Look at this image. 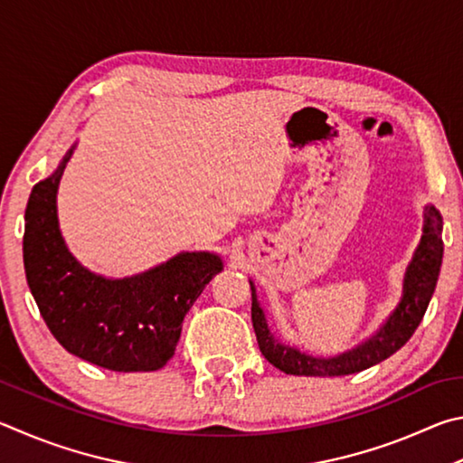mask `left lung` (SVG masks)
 Returning a JSON list of instances; mask_svg holds the SVG:
<instances>
[{
    "label": "left lung",
    "mask_w": 463,
    "mask_h": 463,
    "mask_svg": "<svg viewBox=\"0 0 463 463\" xmlns=\"http://www.w3.org/2000/svg\"><path fill=\"white\" fill-rule=\"evenodd\" d=\"M423 236L412 254V260L407 266L402 280V297L396 309L388 315L384 326H380L374 335L366 342L355 345L334 358H317V355L305 354L297 347L282 344L272 334L266 321V313L260 307L256 295L254 282L252 288V326L256 331L258 347L272 366L293 376H345L355 374L370 366H376L409 342L415 334L420 319L429 307V301L435 293L437 279H439L443 260V219L433 205H425L423 213Z\"/></svg>",
    "instance_id": "1"
}]
</instances>
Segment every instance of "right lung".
I'll use <instances>...</instances> for the list:
<instances>
[{"instance_id": "add662e5", "label": "right lung", "mask_w": 463, "mask_h": 463, "mask_svg": "<svg viewBox=\"0 0 463 463\" xmlns=\"http://www.w3.org/2000/svg\"><path fill=\"white\" fill-rule=\"evenodd\" d=\"M75 146L34 184L24 227V269L32 297L64 350L113 372H152L173 358L183 319L223 262L181 252L126 279L87 270L69 252L56 217V191Z\"/></svg>"}]
</instances>
